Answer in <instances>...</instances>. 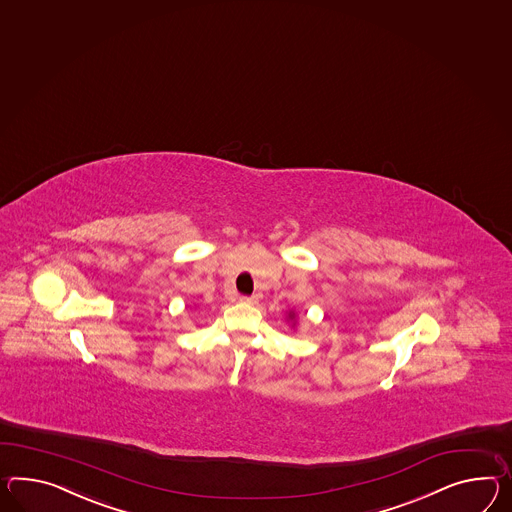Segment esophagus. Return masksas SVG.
I'll return each mask as SVG.
<instances>
[{"instance_id": "34e87169", "label": "esophagus", "mask_w": 512, "mask_h": 512, "mask_svg": "<svg viewBox=\"0 0 512 512\" xmlns=\"http://www.w3.org/2000/svg\"><path fill=\"white\" fill-rule=\"evenodd\" d=\"M257 301H259L257 296H242V298H240V303H246V305H255Z\"/></svg>"}]
</instances>
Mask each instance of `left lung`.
Returning a JSON list of instances; mask_svg holds the SVG:
<instances>
[{
	"instance_id": "1",
	"label": "left lung",
	"mask_w": 512,
	"mask_h": 512,
	"mask_svg": "<svg viewBox=\"0 0 512 512\" xmlns=\"http://www.w3.org/2000/svg\"><path fill=\"white\" fill-rule=\"evenodd\" d=\"M288 320H290V322H292V327H294V325H296V312H294V311L288 312Z\"/></svg>"
}]
</instances>
